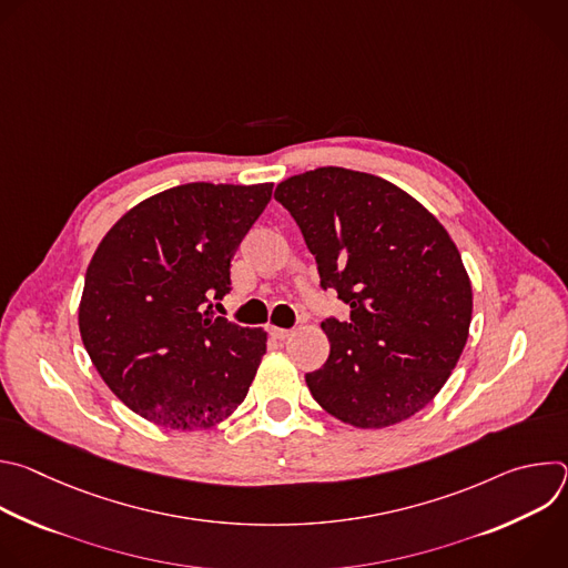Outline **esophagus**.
<instances>
[{
    "label": "esophagus",
    "instance_id": "obj_1",
    "mask_svg": "<svg viewBox=\"0 0 568 568\" xmlns=\"http://www.w3.org/2000/svg\"><path fill=\"white\" fill-rule=\"evenodd\" d=\"M270 333H272V337L278 339V342H285V339L292 337V331H285V328H274V326H272Z\"/></svg>",
    "mask_w": 568,
    "mask_h": 568
}]
</instances>
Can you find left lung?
Here are the masks:
<instances>
[{"label": "left lung", "mask_w": 568, "mask_h": 568, "mask_svg": "<svg viewBox=\"0 0 568 568\" xmlns=\"http://www.w3.org/2000/svg\"><path fill=\"white\" fill-rule=\"evenodd\" d=\"M348 316L321 323L331 355L305 382L331 416L379 429L418 414L454 371L471 285L445 226L395 184L326 166L276 186Z\"/></svg>", "instance_id": "1"}]
</instances>
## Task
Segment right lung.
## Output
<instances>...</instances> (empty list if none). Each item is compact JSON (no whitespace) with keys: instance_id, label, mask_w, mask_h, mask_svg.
I'll return each instance as SVG.
<instances>
[{"instance_id":"add662e5","label":"right lung","mask_w":568,"mask_h":568,"mask_svg":"<svg viewBox=\"0 0 568 568\" xmlns=\"http://www.w3.org/2000/svg\"><path fill=\"white\" fill-rule=\"evenodd\" d=\"M272 189L175 186L136 204L101 240L80 298V337L141 418L209 429L245 399L267 335L217 316L213 303L231 292V261Z\"/></svg>"}]
</instances>
